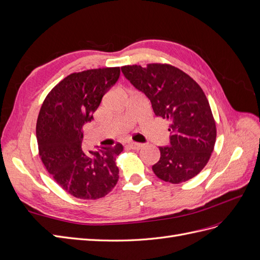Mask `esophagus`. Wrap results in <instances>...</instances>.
<instances>
[{
    "label": "esophagus",
    "mask_w": 260,
    "mask_h": 260,
    "mask_svg": "<svg viewBox=\"0 0 260 260\" xmlns=\"http://www.w3.org/2000/svg\"><path fill=\"white\" fill-rule=\"evenodd\" d=\"M128 146L131 149H140V148L143 147V144L142 143H137V142H129Z\"/></svg>",
    "instance_id": "34e87169"
}]
</instances>
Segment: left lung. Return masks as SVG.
Instances as JSON below:
<instances>
[{
  "label": "left lung",
  "instance_id": "obj_1",
  "mask_svg": "<svg viewBox=\"0 0 260 260\" xmlns=\"http://www.w3.org/2000/svg\"><path fill=\"white\" fill-rule=\"evenodd\" d=\"M121 72L151 101L155 115L169 121L170 146L159 147L154 174L174 184L198 176L210 158L217 137L214 116L199 83L169 64L127 65Z\"/></svg>",
  "mask_w": 260,
  "mask_h": 260
}]
</instances>
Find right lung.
Here are the masks:
<instances>
[{"label":"right lung","mask_w":260,"mask_h":260,"mask_svg":"<svg viewBox=\"0 0 260 260\" xmlns=\"http://www.w3.org/2000/svg\"><path fill=\"white\" fill-rule=\"evenodd\" d=\"M120 76L119 67L89 69L64 78L46 95L37 120L39 155L62 190L80 200H98L119 179L116 157L122 145L83 152L85 122Z\"/></svg>","instance_id":"obj_1"}]
</instances>
